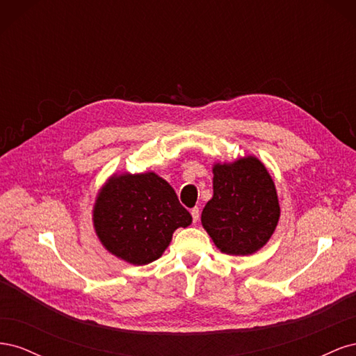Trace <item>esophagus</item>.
Wrapping results in <instances>:
<instances>
[{
	"instance_id": "esophagus-1",
	"label": "esophagus",
	"mask_w": 356,
	"mask_h": 356,
	"mask_svg": "<svg viewBox=\"0 0 356 356\" xmlns=\"http://www.w3.org/2000/svg\"><path fill=\"white\" fill-rule=\"evenodd\" d=\"M191 217H193V221L197 222L199 221V208H193L191 211Z\"/></svg>"
}]
</instances>
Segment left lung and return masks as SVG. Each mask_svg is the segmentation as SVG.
Returning a JSON list of instances; mask_svg holds the SVG:
<instances>
[{"mask_svg":"<svg viewBox=\"0 0 356 356\" xmlns=\"http://www.w3.org/2000/svg\"><path fill=\"white\" fill-rule=\"evenodd\" d=\"M213 196L202 225L215 246L229 255H251L272 238L281 217L275 182L255 156L213 163Z\"/></svg>","mask_w":356,"mask_h":356,"instance_id":"1","label":"left lung"}]
</instances>
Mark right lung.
I'll list each match as a JSON object with an SVG mask.
<instances>
[{"instance_id": "add662e5", "label": "right lung", "mask_w": 356, "mask_h": 356, "mask_svg": "<svg viewBox=\"0 0 356 356\" xmlns=\"http://www.w3.org/2000/svg\"><path fill=\"white\" fill-rule=\"evenodd\" d=\"M92 220L105 250L134 266L160 258L174 232L193 221L175 190L154 172L113 174L96 195Z\"/></svg>"}]
</instances>
